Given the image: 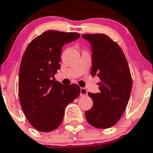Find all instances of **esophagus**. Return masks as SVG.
Segmentation results:
<instances>
[{
	"mask_svg": "<svg viewBox=\"0 0 153 153\" xmlns=\"http://www.w3.org/2000/svg\"><path fill=\"white\" fill-rule=\"evenodd\" d=\"M88 95V91L85 88H80V96L81 97H85Z\"/></svg>",
	"mask_w": 153,
	"mask_h": 153,
	"instance_id": "obj_1",
	"label": "esophagus"
}]
</instances>
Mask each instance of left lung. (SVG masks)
<instances>
[{
  "label": "left lung",
  "mask_w": 153,
  "mask_h": 153,
  "mask_svg": "<svg viewBox=\"0 0 153 153\" xmlns=\"http://www.w3.org/2000/svg\"><path fill=\"white\" fill-rule=\"evenodd\" d=\"M82 37L91 45V76L100 79V93H88L94 104L85 113L86 119L93 127L109 128L122 117L130 99L133 81L128 63L119 45L106 34Z\"/></svg>",
  "instance_id": "1"
}]
</instances>
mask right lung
I'll return each mask as SVG.
<instances>
[{"label":"right lung","instance_id":"obj_1","mask_svg":"<svg viewBox=\"0 0 153 153\" xmlns=\"http://www.w3.org/2000/svg\"><path fill=\"white\" fill-rule=\"evenodd\" d=\"M79 37L75 32L46 31L30 42L23 53L19 71V98L25 116L38 131L57 128L65 107L79 96L77 85H64L53 77L60 68L62 46Z\"/></svg>","mask_w":153,"mask_h":153}]
</instances>
